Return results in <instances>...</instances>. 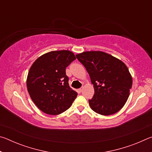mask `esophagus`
<instances>
[{
  "mask_svg": "<svg viewBox=\"0 0 152 152\" xmlns=\"http://www.w3.org/2000/svg\"><path fill=\"white\" fill-rule=\"evenodd\" d=\"M82 90H83V88H79V89H78V91H79V92H82Z\"/></svg>",
  "mask_w": 152,
  "mask_h": 152,
  "instance_id": "esophagus-1",
  "label": "esophagus"
}]
</instances>
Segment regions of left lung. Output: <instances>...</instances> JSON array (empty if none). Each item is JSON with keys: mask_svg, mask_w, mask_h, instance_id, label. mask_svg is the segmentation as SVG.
<instances>
[{"mask_svg": "<svg viewBox=\"0 0 152 152\" xmlns=\"http://www.w3.org/2000/svg\"><path fill=\"white\" fill-rule=\"evenodd\" d=\"M76 56L93 84L94 94L88 100L91 109L102 115L115 114L121 109L132 86V77L125 64L101 51H85Z\"/></svg>", "mask_w": 152, "mask_h": 152, "instance_id": "obj_1", "label": "left lung"}]
</instances>
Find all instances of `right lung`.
Instances as JSON below:
<instances>
[{"label": "right lung", "mask_w": 152, "mask_h": 152, "mask_svg": "<svg viewBox=\"0 0 152 152\" xmlns=\"http://www.w3.org/2000/svg\"><path fill=\"white\" fill-rule=\"evenodd\" d=\"M76 60L68 50L52 51L32 64L27 78V91L39 109L48 115L62 113L71 107L77 92L68 84L66 68Z\"/></svg>", "instance_id": "obj_1"}]
</instances>
